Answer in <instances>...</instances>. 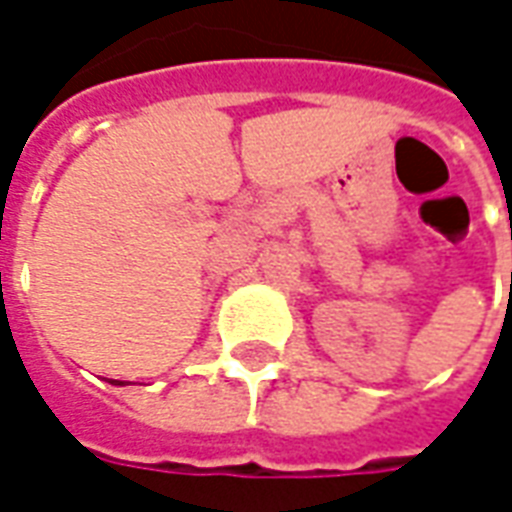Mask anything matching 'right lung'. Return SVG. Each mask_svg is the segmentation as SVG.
Returning a JSON list of instances; mask_svg holds the SVG:
<instances>
[{
  "instance_id": "right-lung-1",
  "label": "right lung",
  "mask_w": 512,
  "mask_h": 512,
  "mask_svg": "<svg viewBox=\"0 0 512 512\" xmlns=\"http://www.w3.org/2000/svg\"><path fill=\"white\" fill-rule=\"evenodd\" d=\"M109 384H117V381H109ZM120 384H123V381H120ZM120 384H117V386H120Z\"/></svg>"
}]
</instances>
